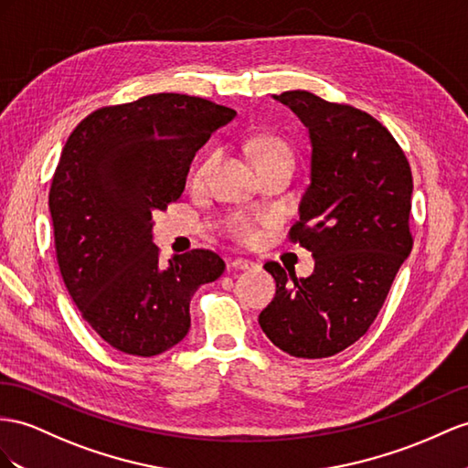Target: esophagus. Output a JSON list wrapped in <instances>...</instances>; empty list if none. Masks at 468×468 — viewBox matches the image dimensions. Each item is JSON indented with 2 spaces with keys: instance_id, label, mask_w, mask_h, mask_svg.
<instances>
[{
  "instance_id": "obj_1",
  "label": "esophagus",
  "mask_w": 468,
  "mask_h": 468,
  "mask_svg": "<svg viewBox=\"0 0 468 468\" xmlns=\"http://www.w3.org/2000/svg\"><path fill=\"white\" fill-rule=\"evenodd\" d=\"M229 267L235 269V271H249V269H255L257 265L253 261H247V259H233L229 262Z\"/></svg>"
}]
</instances>
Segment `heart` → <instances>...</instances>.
Wrapping results in <instances>:
<instances>
[{
  "label": "heart",
  "instance_id": "b5f03b06",
  "mask_svg": "<svg viewBox=\"0 0 468 468\" xmlns=\"http://www.w3.org/2000/svg\"><path fill=\"white\" fill-rule=\"evenodd\" d=\"M291 154V148L281 138H262L257 142V155H259V164L267 162L271 158H277V155ZM215 162V155H209V158L203 160V164L197 167V177H206L207 172L211 170V165ZM229 233L235 239L237 243L241 245H253L259 241L261 237V221L250 218L247 213H237L229 221Z\"/></svg>",
  "mask_w": 468,
  "mask_h": 468
}]
</instances>
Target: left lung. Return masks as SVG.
Listing matches in <instances>:
<instances>
[{"label":"left lung","mask_w":468,"mask_h":468,"mask_svg":"<svg viewBox=\"0 0 468 468\" xmlns=\"http://www.w3.org/2000/svg\"><path fill=\"white\" fill-rule=\"evenodd\" d=\"M274 99L303 120L313 142L310 186L289 239L313 253L314 272L296 279L269 261L277 294L259 324L286 354L330 357L374 324L411 253V167L389 130L367 112L306 90Z\"/></svg>","instance_id":"8db88e82"}]
</instances>
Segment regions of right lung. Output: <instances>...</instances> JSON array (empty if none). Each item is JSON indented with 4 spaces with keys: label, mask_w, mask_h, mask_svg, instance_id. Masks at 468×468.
I'll use <instances>...</instances> for the list:
<instances>
[{
    "label": "right lung",
    "mask_w": 468,
    "mask_h": 468,
    "mask_svg": "<svg viewBox=\"0 0 468 468\" xmlns=\"http://www.w3.org/2000/svg\"><path fill=\"white\" fill-rule=\"evenodd\" d=\"M235 111L177 92L102 106L69 136L49 191L57 262L80 316L114 350L158 356L191 326L189 303L223 259L160 262L154 211L182 197L189 164Z\"/></svg>",
    "instance_id": "obj_1"
}]
</instances>
